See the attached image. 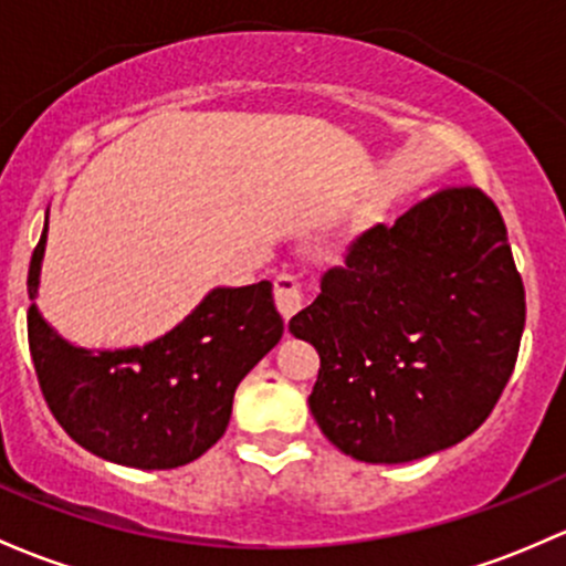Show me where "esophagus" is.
I'll return each instance as SVG.
<instances>
[{"mask_svg": "<svg viewBox=\"0 0 566 566\" xmlns=\"http://www.w3.org/2000/svg\"><path fill=\"white\" fill-rule=\"evenodd\" d=\"M273 301H276V308L282 312L284 319H290L295 312H301L303 308L301 279L287 271L279 273V276L273 279Z\"/></svg>", "mask_w": 566, "mask_h": 566, "instance_id": "esophagus-1", "label": "esophagus"}]
</instances>
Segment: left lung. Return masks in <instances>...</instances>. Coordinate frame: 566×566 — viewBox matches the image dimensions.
<instances>
[{"label":"left lung","instance_id":"1","mask_svg":"<svg viewBox=\"0 0 566 566\" xmlns=\"http://www.w3.org/2000/svg\"><path fill=\"white\" fill-rule=\"evenodd\" d=\"M526 293L480 187H444L349 241L290 333L314 344L308 409L342 453L403 463L453 448L496 407L518 360Z\"/></svg>","mask_w":566,"mask_h":566}]
</instances>
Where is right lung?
Here are the masks:
<instances>
[{"label": "right lung", "mask_w": 566, "mask_h": 566, "mask_svg": "<svg viewBox=\"0 0 566 566\" xmlns=\"http://www.w3.org/2000/svg\"><path fill=\"white\" fill-rule=\"evenodd\" d=\"M48 219L29 263L38 298ZM29 353L40 390L70 439L105 461L135 469H176L222 439L238 382L284 333L271 282L217 287L146 347L81 349L56 336L38 306L27 314Z\"/></svg>", "instance_id": "obj_1"}]
</instances>
